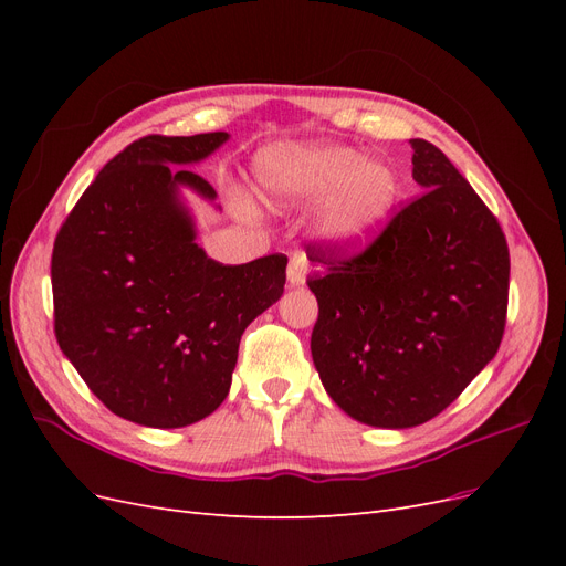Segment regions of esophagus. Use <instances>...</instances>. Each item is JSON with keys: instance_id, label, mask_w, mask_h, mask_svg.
Segmentation results:
<instances>
[{"instance_id": "1", "label": "esophagus", "mask_w": 566, "mask_h": 566, "mask_svg": "<svg viewBox=\"0 0 566 566\" xmlns=\"http://www.w3.org/2000/svg\"><path fill=\"white\" fill-rule=\"evenodd\" d=\"M306 266H310V262H306V254L304 252H295L293 256H290V264H287V283L290 285H302L306 281Z\"/></svg>"}]
</instances>
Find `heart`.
<instances>
[{
    "mask_svg": "<svg viewBox=\"0 0 566 566\" xmlns=\"http://www.w3.org/2000/svg\"><path fill=\"white\" fill-rule=\"evenodd\" d=\"M252 184L271 210L318 205L314 233L337 254L364 250L397 202L399 184L382 163L347 146L279 144L256 153Z\"/></svg>",
    "mask_w": 566,
    "mask_h": 566,
    "instance_id": "1",
    "label": "heart"
}]
</instances>
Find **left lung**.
I'll list each match as a JSON object with an SVG mask.
<instances>
[{"instance_id": "8db88e82", "label": "left lung", "mask_w": 566, "mask_h": 566, "mask_svg": "<svg viewBox=\"0 0 566 566\" xmlns=\"http://www.w3.org/2000/svg\"><path fill=\"white\" fill-rule=\"evenodd\" d=\"M422 196L352 260L306 245L325 273L312 358L358 422L408 430L458 399L501 347L510 254L499 221L451 160L410 139Z\"/></svg>"}]
</instances>
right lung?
Returning <instances> with one entry per match:
<instances>
[{
    "instance_id": "right-lung-1",
    "label": "right lung",
    "mask_w": 566,
    "mask_h": 566,
    "mask_svg": "<svg viewBox=\"0 0 566 566\" xmlns=\"http://www.w3.org/2000/svg\"><path fill=\"white\" fill-rule=\"evenodd\" d=\"M227 142V132L144 136L101 169L56 235L59 347L129 422L175 430L214 413L241 335L283 295L285 254L224 266L196 243L184 191L212 205L217 191L188 167Z\"/></svg>"
}]
</instances>
